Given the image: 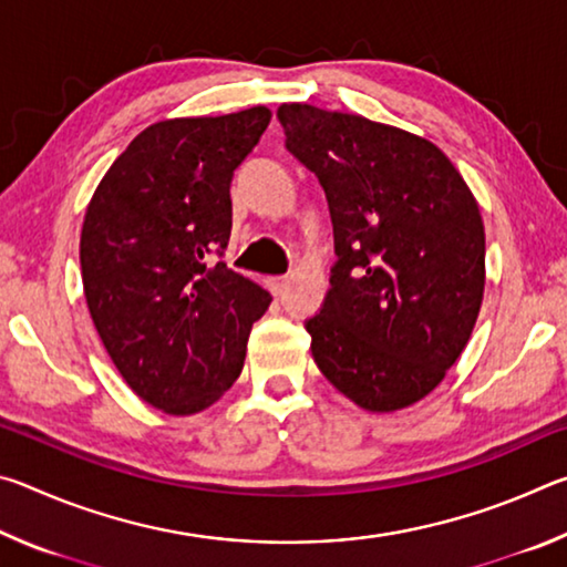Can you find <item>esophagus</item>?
Listing matches in <instances>:
<instances>
[{"label": "esophagus", "mask_w": 567, "mask_h": 567, "mask_svg": "<svg viewBox=\"0 0 567 567\" xmlns=\"http://www.w3.org/2000/svg\"><path fill=\"white\" fill-rule=\"evenodd\" d=\"M287 282H290V277H287V275H280V277H270V280H267V285H270V290H272L275 295L285 292V290H287Z\"/></svg>", "instance_id": "34e87169"}]
</instances>
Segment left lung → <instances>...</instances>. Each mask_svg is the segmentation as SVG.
<instances>
[{"instance_id": "obj_1", "label": "left lung", "mask_w": 567, "mask_h": 567, "mask_svg": "<svg viewBox=\"0 0 567 567\" xmlns=\"http://www.w3.org/2000/svg\"><path fill=\"white\" fill-rule=\"evenodd\" d=\"M287 150L328 195L334 255L312 358L344 398L395 412L430 395L473 334L485 227L433 142L360 114L280 104Z\"/></svg>"}]
</instances>
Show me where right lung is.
I'll list each match as a JSON object with an SVG mask.
<instances>
[{
  "instance_id": "add662e5",
  "label": "right lung",
  "mask_w": 567,
  "mask_h": 567,
  "mask_svg": "<svg viewBox=\"0 0 567 567\" xmlns=\"http://www.w3.org/2000/svg\"><path fill=\"white\" fill-rule=\"evenodd\" d=\"M267 107L162 120L112 162L84 215L80 262L94 328L124 382L167 415L233 388L272 297L209 265L233 233L229 182L270 124Z\"/></svg>"
}]
</instances>
